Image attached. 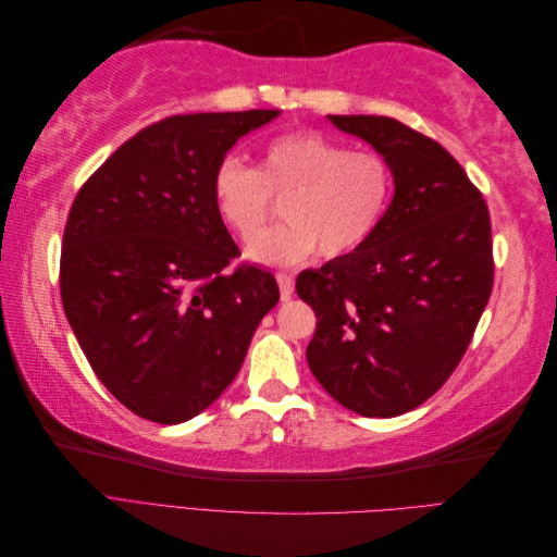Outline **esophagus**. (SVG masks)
Instances as JSON below:
<instances>
[{
	"mask_svg": "<svg viewBox=\"0 0 557 557\" xmlns=\"http://www.w3.org/2000/svg\"><path fill=\"white\" fill-rule=\"evenodd\" d=\"M276 281H278L281 299H283V301H285V299H290V295H293V290H295V278H293L290 274L278 272V274H276Z\"/></svg>",
	"mask_w": 557,
	"mask_h": 557,
	"instance_id": "1",
	"label": "esophagus"
}]
</instances>
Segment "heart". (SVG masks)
<instances>
[{"label": "heart", "mask_w": 557, "mask_h": 557, "mask_svg": "<svg viewBox=\"0 0 557 557\" xmlns=\"http://www.w3.org/2000/svg\"><path fill=\"white\" fill-rule=\"evenodd\" d=\"M395 193L393 164L379 150L334 141L318 132H290L262 148L260 170L227 156L213 172V201L223 223L251 242L285 198L288 224L250 244L248 256L293 267L318 250L346 258L379 230Z\"/></svg>", "instance_id": "obj_1"}]
</instances>
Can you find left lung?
<instances>
[{"instance_id": "left-lung-1", "label": "left lung", "mask_w": 557, "mask_h": 557, "mask_svg": "<svg viewBox=\"0 0 557 557\" xmlns=\"http://www.w3.org/2000/svg\"><path fill=\"white\" fill-rule=\"evenodd\" d=\"M393 164L379 230L346 258L297 276L315 313L313 376L342 407L393 418L428 401L460 364L491 299V213L460 162L385 115H332Z\"/></svg>"}]
</instances>
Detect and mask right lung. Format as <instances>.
<instances>
[{"mask_svg":"<svg viewBox=\"0 0 557 557\" xmlns=\"http://www.w3.org/2000/svg\"><path fill=\"white\" fill-rule=\"evenodd\" d=\"M278 109L170 115L127 139L66 215L60 297L97 379L162 425L205 411L234 381L278 285L218 215L213 172Z\"/></svg>","mask_w":557,"mask_h":557,"instance_id":"1","label":"right lung"}]
</instances>
